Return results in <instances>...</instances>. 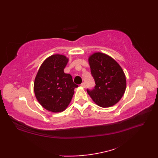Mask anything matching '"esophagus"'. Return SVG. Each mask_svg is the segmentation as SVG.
I'll list each match as a JSON object with an SVG mask.
<instances>
[{"mask_svg": "<svg viewBox=\"0 0 158 158\" xmlns=\"http://www.w3.org/2000/svg\"><path fill=\"white\" fill-rule=\"evenodd\" d=\"M81 86L83 87V88H85V82H83L81 84Z\"/></svg>", "mask_w": 158, "mask_h": 158, "instance_id": "obj_1", "label": "esophagus"}]
</instances>
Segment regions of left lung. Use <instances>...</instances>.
I'll return each instance as SVG.
<instances>
[{
    "label": "left lung",
    "mask_w": 158,
    "mask_h": 158,
    "mask_svg": "<svg viewBox=\"0 0 158 158\" xmlns=\"http://www.w3.org/2000/svg\"><path fill=\"white\" fill-rule=\"evenodd\" d=\"M89 64L96 85L92 89H87L88 94L101 107L115 105L126 88V76L122 69L111 57L100 52L89 56Z\"/></svg>",
    "instance_id": "obj_1"
}]
</instances>
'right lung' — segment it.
Listing matches in <instances>:
<instances>
[{
  "instance_id": "right-lung-1",
  "label": "right lung",
  "mask_w": 158,
  "mask_h": 158,
  "mask_svg": "<svg viewBox=\"0 0 158 158\" xmlns=\"http://www.w3.org/2000/svg\"><path fill=\"white\" fill-rule=\"evenodd\" d=\"M69 59L63 55L49 57L43 62L34 83L35 96L41 106L53 113L63 111L71 101L75 84L72 76L64 72Z\"/></svg>"
}]
</instances>
